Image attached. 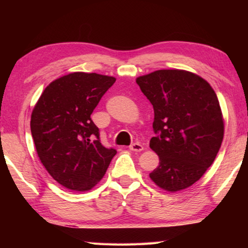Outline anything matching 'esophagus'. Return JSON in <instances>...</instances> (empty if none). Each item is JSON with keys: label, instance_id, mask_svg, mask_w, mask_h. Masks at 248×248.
Listing matches in <instances>:
<instances>
[{"label": "esophagus", "instance_id": "34e87169", "mask_svg": "<svg viewBox=\"0 0 248 248\" xmlns=\"http://www.w3.org/2000/svg\"><path fill=\"white\" fill-rule=\"evenodd\" d=\"M129 149L131 151H134V152H141V151H143V145H142L140 142H134V143L129 146Z\"/></svg>", "mask_w": 248, "mask_h": 248}]
</instances>
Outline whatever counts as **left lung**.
Instances as JSON below:
<instances>
[{
	"instance_id": "left-lung-1",
	"label": "left lung",
	"mask_w": 248,
	"mask_h": 248,
	"mask_svg": "<svg viewBox=\"0 0 248 248\" xmlns=\"http://www.w3.org/2000/svg\"><path fill=\"white\" fill-rule=\"evenodd\" d=\"M137 84L153 105L150 148L158 166L150 178L175 192L199 180L215 161L223 140L219 100L210 84L185 70H158L139 77Z\"/></svg>"
}]
</instances>
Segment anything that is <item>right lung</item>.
<instances>
[{
	"label": "right lung",
	"instance_id": "add662e5",
	"mask_svg": "<svg viewBox=\"0 0 248 248\" xmlns=\"http://www.w3.org/2000/svg\"><path fill=\"white\" fill-rule=\"evenodd\" d=\"M116 78L74 72L54 79L33 107L31 130L41 163L62 186L90 190L106 173L117 151L100 143L91 115Z\"/></svg>",
	"mask_w": 248,
	"mask_h": 248
}]
</instances>
